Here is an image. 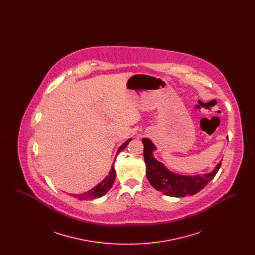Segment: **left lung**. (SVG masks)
<instances>
[{
  "label": "left lung",
  "instance_id": "1",
  "mask_svg": "<svg viewBox=\"0 0 255 255\" xmlns=\"http://www.w3.org/2000/svg\"><path fill=\"white\" fill-rule=\"evenodd\" d=\"M229 139V137H227ZM143 156L146 164V177L151 185L158 191L170 197H185L196 194L210 182L221 167L220 161L210 173L195 176H183L171 172L163 163L157 160L153 153L157 149L149 138H142Z\"/></svg>",
  "mask_w": 255,
  "mask_h": 255
}]
</instances>
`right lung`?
I'll return each mask as SVG.
<instances>
[{
  "label": "right lung",
  "mask_w": 255,
  "mask_h": 255,
  "mask_svg": "<svg viewBox=\"0 0 255 255\" xmlns=\"http://www.w3.org/2000/svg\"><path fill=\"white\" fill-rule=\"evenodd\" d=\"M132 140V138H129L127 139L123 144H122L119 149H118V152H117V156L119 155V153L123 150L126 146L128 145V143ZM116 180V170H115V161L113 162V165H112V168L110 170L109 175L102 181V182H99L97 185H96L94 188H92L91 190L87 191L83 194H70L71 196H73L75 198H78L79 200H87V199H97L99 198L101 196H103L104 194H106L111 187L113 186L114 182Z\"/></svg>",
  "instance_id": "1"
}]
</instances>
